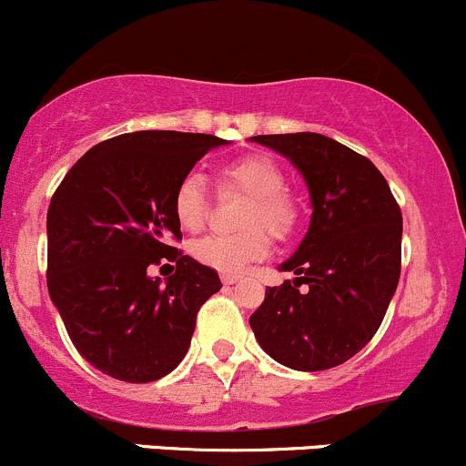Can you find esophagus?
<instances>
[{
    "mask_svg": "<svg viewBox=\"0 0 466 466\" xmlns=\"http://www.w3.org/2000/svg\"><path fill=\"white\" fill-rule=\"evenodd\" d=\"M239 279V275H235V273H222V282L224 284H235Z\"/></svg>",
    "mask_w": 466,
    "mask_h": 466,
    "instance_id": "34e87169",
    "label": "esophagus"
}]
</instances>
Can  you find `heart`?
<instances>
[{"label":"heart","mask_w":466,"mask_h":466,"mask_svg":"<svg viewBox=\"0 0 466 466\" xmlns=\"http://www.w3.org/2000/svg\"><path fill=\"white\" fill-rule=\"evenodd\" d=\"M219 182L222 187L238 188L248 195L242 224L251 228L233 235H204L191 244V253L204 267L222 273H238L248 262L267 255L271 247L268 230L278 239L295 231L299 222V208L291 195L284 191L287 179H284L282 168L264 155H244L224 164L219 168ZM207 179L195 171L187 173L173 193L175 219L187 231H199L207 219ZM262 226L268 228L266 232Z\"/></svg>","instance_id":"heart-1"}]
</instances>
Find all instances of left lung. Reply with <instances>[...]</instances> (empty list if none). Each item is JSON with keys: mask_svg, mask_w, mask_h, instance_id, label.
<instances>
[{"mask_svg": "<svg viewBox=\"0 0 466 466\" xmlns=\"http://www.w3.org/2000/svg\"><path fill=\"white\" fill-rule=\"evenodd\" d=\"M302 173L311 224L251 315L255 339L295 371H324L362 351L400 279L402 213L371 159L319 133L255 135Z\"/></svg>", "mask_w": 466, "mask_h": 466, "instance_id": "obj_1", "label": "left lung"}]
</instances>
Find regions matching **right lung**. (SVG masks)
<instances>
[{
	"mask_svg": "<svg viewBox=\"0 0 466 466\" xmlns=\"http://www.w3.org/2000/svg\"><path fill=\"white\" fill-rule=\"evenodd\" d=\"M227 139L137 131L97 144L73 164L48 207V293L75 349L122 382H153L188 351L218 273L171 247L182 239L173 193L195 162ZM176 264L167 283L151 266Z\"/></svg>",
	"mask_w": 466,
	"mask_h": 466,
	"instance_id": "right-lung-1",
	"label": "right lung"
}]
</instances>
